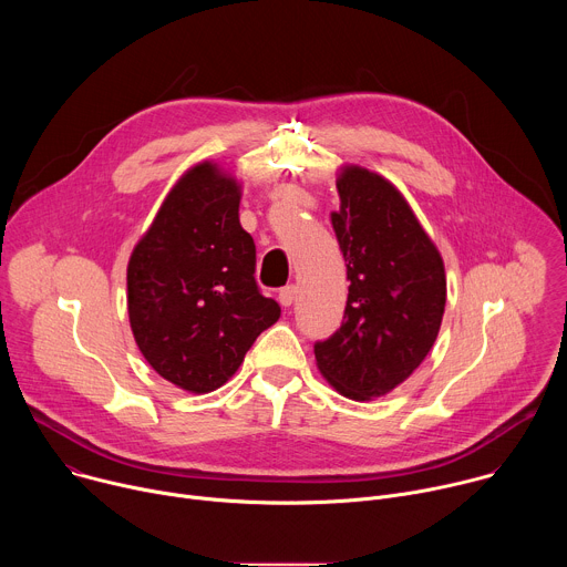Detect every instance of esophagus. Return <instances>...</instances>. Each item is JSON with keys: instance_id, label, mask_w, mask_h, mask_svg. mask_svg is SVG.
<instances>
[{"instance_id": "esophagus-1", "label": "esophagus", "mask_w": 567, "mask_h": 567, "mask_svg": "<svg viewBox=\"0 0 567 567\" xmlns=\"http://www.w3.org/2000/svg\"><path fill=\"white\" fill-rule=\"evenodd\" d=\"M296 293H298V287L296 285H287L278 291V300L282 307H289L293 300H296Z\"/></svg>"}]
</instances>
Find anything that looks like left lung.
Masks as SVG:
<instances>
[{"label": "left lung", "instance_id": "obj_1", "mask_svg": "<svg viewBox=\"0 0 567 567\" xmlns=\"http://www.w3.org/2000/svg\"><path fill=\"white\" fill-rule=\"evenodd\" d=\"M332 226L348 267L341 328L313 346L343 396L368 401L406 381L431 352L446 305L444 262L403 195L381 175L341 168Z\"/></svg>", "mask_w": 567, "mask_h": 567}]
</instances>
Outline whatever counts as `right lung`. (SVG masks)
Listing matches in <instances>:
<instances>
[{"label":"right lung","mask_w":567,"mask_h":567,"mask_svg":"<svg viewBox=\"0 0 567 567\" xmlns=\"http://www.w3.org/2000/svg\"><path fill=\"white\" fill-rule=\"evenodd\" d=\"M239 184L204 161L161 204L127 265V311L145 361L188 392L224 385L280 318L260 293Z\"/></svg>","instance_id":"1"}]
</instances>
